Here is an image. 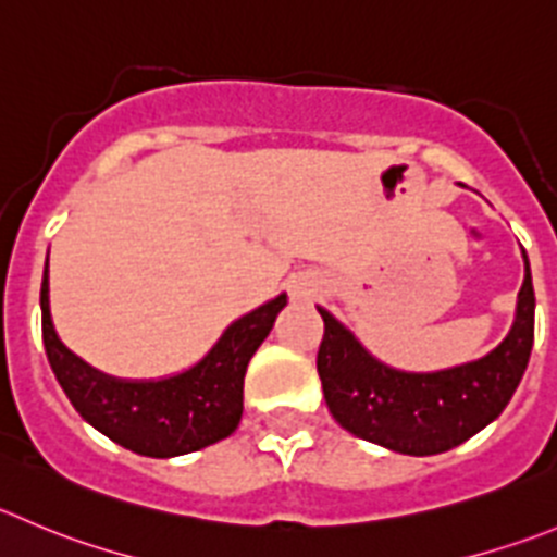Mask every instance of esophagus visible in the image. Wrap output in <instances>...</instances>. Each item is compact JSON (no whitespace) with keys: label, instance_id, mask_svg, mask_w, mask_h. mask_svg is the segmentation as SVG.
Returning <instances> with one entry per match:
<instances>
[{"label":"esophagus","instance_id":"34e87169","mask_svg":"<svg viewBox=\"0 0 557 557\" xmlns=\"http://www.w3.org/2000/svg\"><path fill=\"white\" fill-rule=\"evenodd\" d=\"M296 294H299V296H307V294H310V288H296Z\"/></svg>","mask_w":557,"mask_h":557}]
</instances>
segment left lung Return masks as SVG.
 <instances>
[{
  "label": "left lung",
  "instance_id": "left-lung-1",
  "mask_svg": "<svg viewBox=\"0 0 557 557\" xmlns=\"http://www.w3.org/2000/svg\"><path fill=\"white\" fill-rule=\"evenodd\" d=\"M531 267L517 294V312L498 348L438 372H405L377 361L354 332L318 307L323 339L318 375L334 422L383 449L428 457L466 444L509 405L533 348Z\"/></svg>",
  "mask_w": 557,
  "mask_h": 557
}]
</instances>
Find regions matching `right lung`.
<instances>
[{
    "label": "right lung",
    "mask_w": 557,
    "mask_h": 557,
    "mask_svg": "<svg viewBox=\"0 0 557 557\" xmlns=\"http://www.w3.org/2000/svg\"><path fill=\"white\" fill-rule=\"evenodd\" d=\"M285 294L231 323L190 370L160 381H122L64 348L48 307V263L40 285L42 345L48 364L84 422L144 457H180L228 438L242 419L245 372L272 332Z\"/></svg>",
    "instance_id": "obj_1"
}]
</instances>
